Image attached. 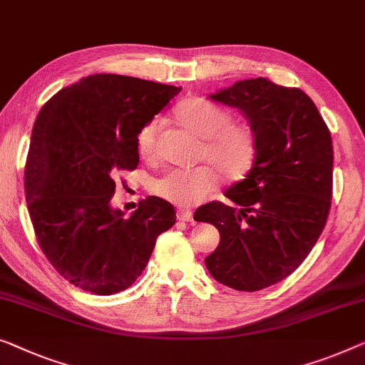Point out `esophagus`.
<instances>
[{
	"label": "esophagus",
	"mask_w": 365,
	"mask_h": 365,
	"mask_svg": "<svg viewBox=\"0 0 365 365\" xmlns=\"http://www.w3.org/2000/svg\"><path fill=\"white\" fill-rule=\"evenodd\" d=\"M177 220L178 221H193V215L192 211H187V210H178L177 211Z\"/></svg>",
	"instance_id": "34e87169"
}]
</instances>
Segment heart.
<instances>
[{"instance_id":"1","label":"heart","mask_w":365,"mask_h":365,"mask_svg":"<svg viewBox=\"0 0 365 365\" xmlns=\"http://www.w3.org/2000/svg\"><path fill=\"white\" fill-rule=\"evenodd\" d=\"M175 121L201 140L198 165L190 170H170L154 183V193L170 203L188 208L203 201L220 187V171L226 180L237 182L251 172L259 154L257 130L247 121H232L231 113L203 96H188L173 110ZM160 121L150 119L139 129L135 148L145 160L157 157Z\"/></svg>"}]
</instances>
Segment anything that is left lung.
I'll use <instances>...</instances> for the list:
<instances>
[{"instance_id": "obj_1", "label": "left lung", "mask_w": 365, "mask_h": 365, "mask_svg": "<svg viewBox=\"0 0 365 365\" xmlns=\"http://www.w3.org/2000/svg\"><path fill=\"white\" fill-rule=\"evenodd\" d=\"M211 98L246 114L259 154L246 178L225 192L239 208L211 201L195 213L221 235L205 264L220 284L257 292L293 274L322 236L333 197V140L300 88L259 77Z\"/></svg>"}]
</instances>
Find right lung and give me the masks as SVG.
Returning a JSON list of instances; mask_svg holds the SVG:
<instances>
[{
  "label": "right lung",
  "instance_id": "1",
  "mask_svg": "<svg viewBox=\"0 0 365 365\" xmlns=\"http://www.w3.org/2000/svg\"><path fill=\"white\" fill-rule=\"evenodd\" d=\"M178 93L177 86L96 73L57 91L37 114L24 167L27 210L43 255L81 290H126L157 237L175 225V210L162 198L140 200L129 217L110 200L121 173L138 168L139 129Z\"/></svg>",
  "mask_w": 365,
  "mask_h": 365
}]
</instances>
